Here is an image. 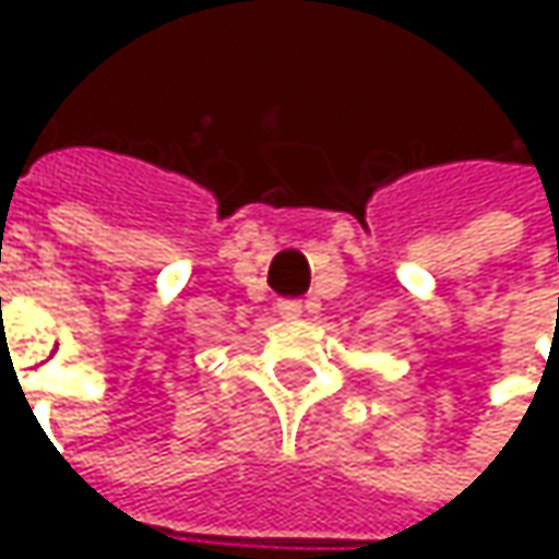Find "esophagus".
<instances>
[{
    "instance_id": "1",
    "label": "esophagus",
    "mask_w": 559,
    "mask_h": 559,
    "mask_svg": "<svg viewBox=\"0 0 559 559\" xmlns=\"http://www.w3.org/2000/svg\"><path fill=\"white\" fill-rule=\"evenodd\" d=\"M276 313L283 320H298L301 317V301L298 298H283V301H276Z\"/></svg>"
}]
</instances>
